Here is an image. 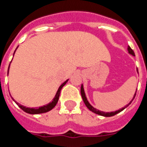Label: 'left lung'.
Instances as JSON below:
<instances>
[{
	"label": "left lung",
	"mask_w": 147,
	"mask_h": 147,
	"mask_svg": "<svg viewBox=\"0 0 147 147\" xmlns=\"http://www.w3.org/2000/svg\"><path fill=\"white\" fill-rule=\"evenodd\" d=\"M127 50H128V53H130V54H131L132 55H134V56H135V54H134V52L133 51V49L130 48V47H128L127 48ZM137 72H138V70H137ZM136 92H135L134 94V98H133L132 100L134 99L135 96H136ZM81 94H82V99H83V101H84V103H85V105H86V107L88 108V109L91 111L94 112V113H95V114H98V115H100V116H104V117H112V116H114L115 114H118V113H120L121 111H122L123 110H124L127 107H128L129 106V105H130V103L132 102V100H130V102L127 105H126L125 107H122L121 109L120 110H117V111H112V112H104V111H99V110H97L96 108H94L93 106H92V105H90V103L88 102V100H87V98H86V96H85V90H84V87H83V85H82V87H81Z\"/></svg>",
	"instance_id": "1"
}]
</instances>
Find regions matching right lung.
<instances>
[{"label": "right lung", "mask_w": 147, "mask_h": 147, "mask_svg": "<svg viewBox=\"0 0 147 147\" xmlns=\"http://www.w3.org/2000/svg\"><path fill=\"white\" fill-rule=\"evenodd\" d=\"M16 51V50H15ZM14 51V53H15ZM13 55H14V53H13ZM9 68H10V65H9V67H8V71H7V74H8V71H9ZM69 80V79H68ZM68 80H66L65 82H63L62 85H60L59 88V89H58L57 92H56V94H55V97L53 99V100L51 101L50 103H49L48 105H46L44 106H42V107H35V108H30V107H26L25 106H23V105H20L19 103L17 102L16 100L12 98V99L15 101V103L17 104L18 106H19L20 108H21L24 111H25L26 113H28V114H42V113H46V112H48L49 111L53 109V107H55L56 104H57L58 100H59V95H60V92H61V89L62 88V87L64 86L65 84L67 83Z\"/></svg>", "instance_id": "add662e5"}]
</instances>
